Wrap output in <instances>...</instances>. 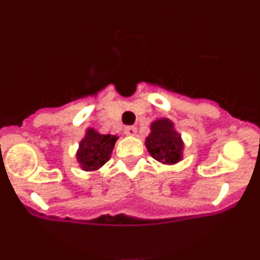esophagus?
Here are the masks:
<instances>
[{
    "instance_id": "34e87169",
    "label": "esophagus",
    "mask_w": 260,
    "mask_h": 260,
    "mask_svg": "<svg viewBox=\"0 0 260 260\" xmlns=\"http://www.w3.org/2000/svg\"><path fill=\"white\" fill-rule=\"evenodd\" d=\"M125 134L126 135H135L137 134V127H135V126H126Z\"/></svg>"
}]
</instances>
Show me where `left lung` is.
Here are the masks:
<instances>
[{
  "instance_id": "1",
  "label": "left lung",
  "mask_w": 260,
  "mask_h": 260,
  "mask_svg": "<svg viewBox=\"0 0 260 260\" xmlns=\"http://www.w3.org/2000/svg\"><path fill=\"white\" fill-rule=\"evenodd\" d=\"M146 147L155 160L167 164L180 161L183 143L173 123L167 118L157 119L151 125V134L146 139Z\"/></svg>"
}]
</instances>
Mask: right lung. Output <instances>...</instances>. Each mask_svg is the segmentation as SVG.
<instances>
[{"mask_svg": "<svg viewBox=\"0 0 260 260\" xmlns=\"http://www.w3.org/2000/svg\"><path fill=\"white\" fill-rule=\"evenodd\" d=\"M116 141V135H102L88 128L77 153L78 161L84 171H96L103 167L110 158Z\"/></svg>", "mask_w": 260, "mask_h": 260, "instance_id": "right-lung-1", "label": "right lung"}]
</instances>
